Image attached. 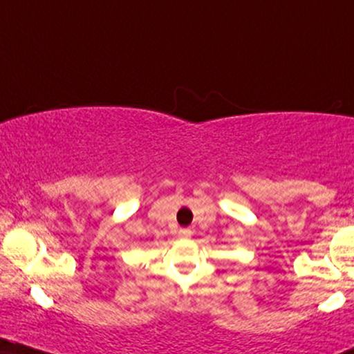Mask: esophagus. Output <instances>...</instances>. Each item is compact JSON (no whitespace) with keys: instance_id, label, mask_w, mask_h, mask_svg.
<instances>
[{"instance_id":"obj_1","label":"esophagus","mask_w":354,"mask_h":354,"mask_svg":"<svg viewBox=\"0 0 354 354\" xmlns=\"http://www.w3.org/2000/svg\"><path fill=\"white\" fill-rule=\"evenodd\" d=\"M191 234H192L191 229H180V232H178L180 239H189Z\"/></svg>"}]
</instances>
